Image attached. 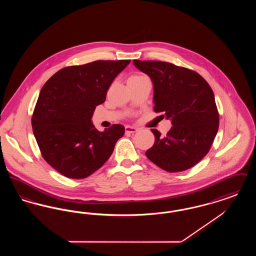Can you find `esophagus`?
<instances>
[{"label": "esophagus", "instance_id": "obj_1", "mask_svg": "<svg viewBox=\"0 0 256 256\" xmlns=\"http://www.w3.org/2000/svg\"><path fill=\"white\" fill-rule=\"evenodd\" d=\"M124 130H126V134H134V132H136L138 130L136 128L130 126H126L124 128Z\"/></svg>", "mask_w": 256, "mask_h": 256}]
</instances>
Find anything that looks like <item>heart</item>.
Returning <instances> with one entry per match:
<instances>
[{"label":"heart","mask_w":256,"mask_h":256,"mask_svg":"<svg viewBox=\"0 0 256 256\" xmlns=\"http://www.w3.org/2000/svg\"><path fill=\"white\" fill-rule=\"evenodd\" d=\"M142 76H139V74H134V76H132L130 78H141Z\"/></svg>","instance_id":"1"}]
</instances>
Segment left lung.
Segmentation results:
<instances>
[{
    "label": "left lung",
    "mask_w": 256,
    "mask_h": 256,
    "mask_svg": "<svg viewBox=\"0 0 256 256\" xmlns=\"http://www.w3.org/2000/svg\"><path fill=\"white\" fill-rule=\"evenodd\" d=\"M154 84V110L172 126L166 136L150 130L154 144L146 156L169 172L188 170L204 158L219 128V112L206 80L193 70L169 62L134 60Z\"/></svg>",
    "instance_id": "1"
}]
</instances>
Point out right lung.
I'll return each instance as SVG.
<instances>
[{"label":"right lung","instance_id":"right-lung-1","mask_svg":"<svg viewBox=\"0 0 256 256\" xmlns=\"http://www.w3.org/2000/svg\"><path fill=\"white\" fill-rule=\"evenodd\" d=\"M130 60H97L68 66L43 86L34 110L32 126L43 158L69 178H86L110 158L121 124L98 132L93 112L104 102L113 80Z\"/></svg>","mask_w":256,"mask_h":256}]
</instances>
